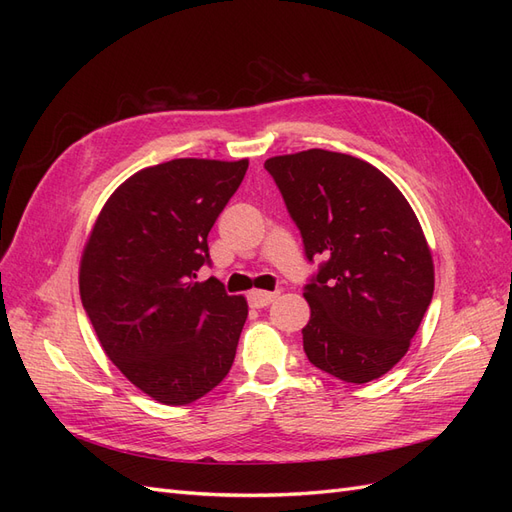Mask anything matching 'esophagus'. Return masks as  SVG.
<instances>
[{
	"mask_svg": "<svg viewBox=\"0 0 512 512\" xmlns=\"http://www.w3.org/2000/svg\"><path fill=\"white\" fill-rule=\"evenodd\" d=\"M275 299H277V292H267V290H252L250 294H247V301H250V305L256 309L267 307Z\"/></svg>",
	"mask_w": 512,
	"mask_h": 512,
	"instance_id": "1",
	"label": "esophagus"
}]
</instances>
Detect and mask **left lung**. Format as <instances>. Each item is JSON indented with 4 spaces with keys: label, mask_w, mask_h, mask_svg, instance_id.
I'll return each mask as SVG.
<instances>
[{
    "label": "left lung",
    "mask_w": 512,
    "mask_h": 512,
    "mask_svg": "<svg viewBox=\"0 0 512 512\" xmlns=\"http://www.w3.org/2000/svg\"><path fill=\"white\" fill-rule=\"evenodd\" d=\"M303 237L322 258L303 297L309 363L365 384L393 369L433 297V260L423 228L395 183L346 153L309 149L265 162Z\"/></svg>",
    "instance_id": "8db88e82"
}]
</instances>
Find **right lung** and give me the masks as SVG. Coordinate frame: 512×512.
Masks as SVG:
<instances>
[{"label":"right lung","mask_w":512,"mask_h":512,"mask_svg":"<svg viewBox=\"0 0 512 512\" xmlns=\"http://www.w3.org/2000/svg\"><path fill=\"white\" fill-rule=\"evenodd\" d=\"M247 160L181 158L138 170L106 200L81 260V301L123 376L166 406H185L232 367L247 318L196 271L211 265L209 230Z\"/></svg>","instance_id":"obj_1"}]
</instances>
